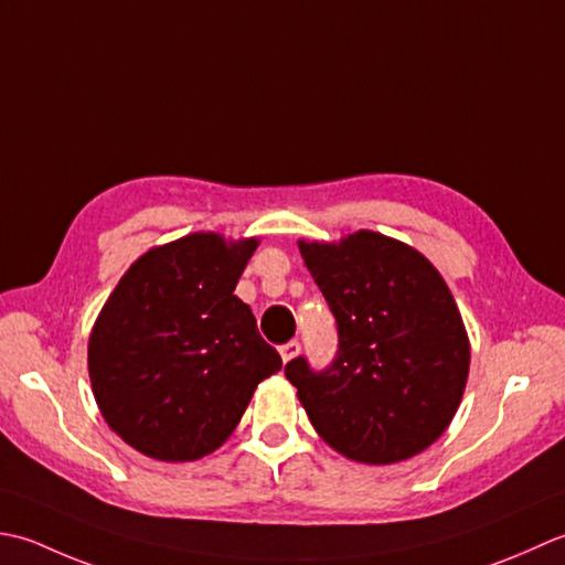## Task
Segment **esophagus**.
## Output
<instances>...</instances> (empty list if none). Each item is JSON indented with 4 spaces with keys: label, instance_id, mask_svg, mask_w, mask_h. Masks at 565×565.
Returning <instances> with one entry per match:
<instances>
[{
    "label": "esophagus",
    "instance_id": "34e87169",
    "mask_svg": "<svg viewBox=\"0 0 565 565\" xmlns=\"http://www.w3.org/2000/svg\"><path fill=\"white\" fill-rule=\"evenodd\" d=\"M297 353H299V341H287V343H282V347H280V355H282L285 363L292 361Z\"/></svg>",
    "mask_w": 565,
    "mask_h": 565
}]
</instances>
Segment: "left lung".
Listing matches in <instances>:
<instances>
[{"instance_id": "obj_1", "label": "left lung", "mask_w": 565, "mask_h": 565, "mask_svg": "<svg viewBox=\"0 0 565 565\" xmlns=\"http://www.w3.org/2000/svg\"><path fill=\"white\" fill-rule=\"evenodd\" d=\"M299 253L324 295L339 347L327 367L285 365L321 439L359 463L431 446L466 390L470 349L454 295L414 248L375 232Z\"/></svg>"}]
</instances>
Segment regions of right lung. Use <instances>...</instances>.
I'll return each mask as SVG.
<instances>
[{
    "label": "right lung",
    "mask_w": 565,
    "mask_h": 565,
    "mask_svg": "<svg viewBox=\"0 0 565 565\" xmlns=\"http://www.w3.org/2000/svg\"><path fill=\"white\" fill-rule=\"evenodd\" d=\"M258 241L190 234L148 250L89 337L92 393L109 427L158 460L222 446L260 380L282 367L234 295Z\"/></svg>",
    "instance_id": "obj_1"
}]
</instances>
